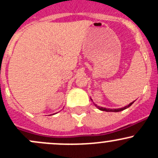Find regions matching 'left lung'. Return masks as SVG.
<instances>
[{
    "instance_id": "left-lung-1",
    "label": "left lung",
    "mask_w": 158,
    "mask_h": 158,
    "mask_svg": "<svg viewBox=\"0 0 158 158\" xmlns=\"http://www.w3.org/2000/svg\"><path fill=\"white\" fill-rule=\"evenodd\" d=\"M135 101V100H134ZM134 101L132 102V103H131L130 104H128L127 106H126L124 107H122V108H119V109H108V108H103V107H100V106H98V105L94 104L95 106L97 107V108H98L100 110H102V111H106V112H120V111H122L124 110H126V109L128 108V107L131 106V105L133 104V103H134Z\"/></svg>"
}]
</instances>
